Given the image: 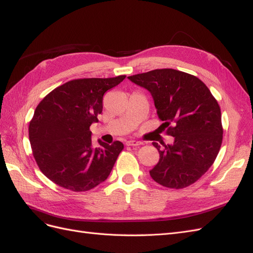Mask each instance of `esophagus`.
<instances>
[{"label":"esophagus","instance_id":"obj_1","mask_svg":"<svg viewBox=\"0 0 253 253\" xmlns=\"http://www.w3.org/2000/svg\"><path fill=\"white\" fill-rule=\"evenodd\" d=\"M141 144H142V142L135 141V140H128L126 142V145H128V146H139Z\"/></svg>","mask_w":253,"mask_h":253}]
</instances>
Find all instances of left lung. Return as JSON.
<instances>
[{"label":"left lung","instance_id":"obj_1","mask_svg":"<svg viewBox=\"0 0 253 253\" xmlns=\"http://www.w3.org/2000/svg\"><path fill=\"white\" fill-rule=\"evenodd\" d=\"M153 96L158 118L164 121L172 144L156 142L159 163L152 178L171 189L188 187L207 172L222 143L221 111L205 84L196 76L172 68L128 77Z\"/></svg>","mask_w":253,"mask_h":253}]
</instances>
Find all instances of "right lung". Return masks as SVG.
I'll list each match as a JSON object with an SVG mask.
<instances>
[{
	"label": "right lung",
	"mask_w": 253,
	"mask_h": 253,
	"mask_svg": "<svg viewBox=\"0 0 253 253\" xmlns=\"http://www.w3.org/2000/svg\"><path fill=\"white\" fill-rule=\"evenodd\" d=\"M126 76L84 78L54 88L38 103L29 137L36 164L44 176L65 189L88 191L108 178L124 144L99 140L89 130L102 112V97Z\"/></svg>",
	"instance_id": "right-lung-1"
}]
</instances>
